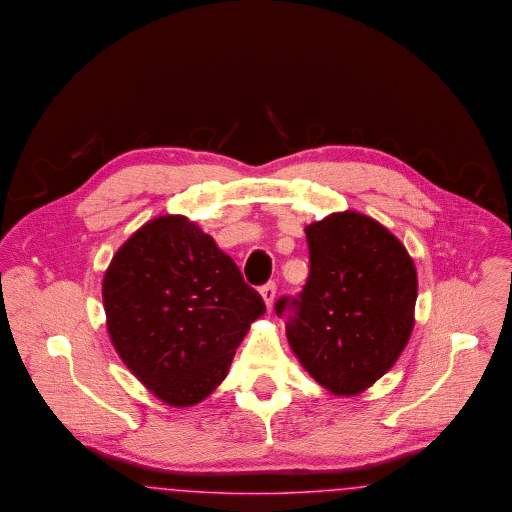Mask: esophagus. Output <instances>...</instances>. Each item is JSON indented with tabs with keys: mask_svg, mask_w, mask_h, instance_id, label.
<instances>
[{
	"mask_svg": "<svg viewBox=\"0 0 512 512\" xmlns=\"http://www.w3.org/2000/svg\"><path fill=\"white\" fill-rule=\"evenodd\" d=\"M261 297L265 301L266 308H272L274 305V297H276V284L268 282L265 286L261 287Z\"/></svg>",
	"mask_w": 512,
	"mask_h": 512,
	"instance_id": "esophagus-1",
	"label": "esophagus"
}]
</instances>
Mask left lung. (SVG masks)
Masks as SVG:
<instances>
[{"instance_id":"1","label":"left lung","mask_w":512,"mask_h":512,"mask_svg":"<svg viewBox=\"0 0 512 512\" xmlns=\"http://www.w3.org/2000/svg\"><path fill=\"white\" fill-rule=\"evenodd\" d=\"M310 272L289 312V347L324 389L354 396L389 371L413 329L417 272L402 242L356 211L305 228Z\"/></svg>"}]
</instances>
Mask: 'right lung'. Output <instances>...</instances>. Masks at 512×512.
Instances as JSON below:
<instances>
[{
    "mask_svg": "<svg viewBox=\"0 0 512 512\" xmlns=\"http://www.w3.org/2000/svg\"><path fill=\"white\" fill-rule=\"evenodd\" d=\"M106 328L123 364L156 398L188 408L221 385L261 295L183 215L141 226L106 268Z\"/></svg>",
    "mask_w": 512,
    "mask_h": 512,
    "instance_id": "1",
    "label": "right lung"
}]
</instances>
